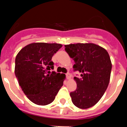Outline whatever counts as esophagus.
I'll use <instances>...</instances> for the list:
<instances>
[{
    "label": "esophagus",
    "mask_w": 127,
    "mask_h": 127,
    "mask_svg": "<svg viewBox=\"0 0 127 127\" xmlns=\"http://www.w3.org/2000/svg\"><path fill=\"white\" fill-rule=\"evenodd\" d=\"M66 77H67V79H70V78H71V76H70V74L69 73V72L66 74Z\"/></svg>",
    "instance_id": "34e87169"
}]
</instances>
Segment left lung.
<instances>
[{
  "label": "left lung",
  "instance_id": "left-lung-1",
  "mask_svg": "<svg viewBox=\"0 0 127 127\" xmlns=\"http://www.w3.org/2000/svg\"><path fill=\"white\" fill-rule=\"evenodd\" d=\"M65 50L74 60L73 69L81 73L74 77L76 90L70 92L72 102L80 109H88L97 104L108 86L112 64L104 48L94 43L65 45Z\"/></svg>",
  "mask_w": 127,
  "mask_h": 127
}]
</instances>
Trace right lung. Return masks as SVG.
I'll list each match as a JSON object with an SVG mask.
<instances>
[{"label":"right lung","mask_w":127,"mask_h":127,"mask_svg":"<svg viewBox=\"0 0 127 127\" xmlns=\"http://www.w3.org/2000/svg\"><path fill=\"white\" fill-rule=\"evenodd\" d=\"M62 47L60 44L34 42L22 48L16 55V77L24 94L34 104L51 103L63 86L65 75L50 72L54 68L52 57Z\"/></svg>","instance_id":"right-lung-1"}]
</instances>
